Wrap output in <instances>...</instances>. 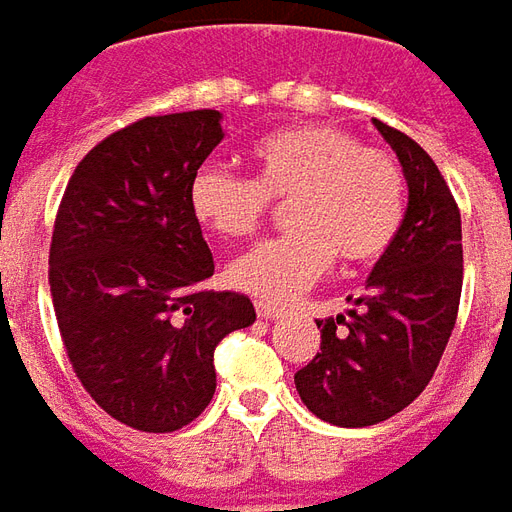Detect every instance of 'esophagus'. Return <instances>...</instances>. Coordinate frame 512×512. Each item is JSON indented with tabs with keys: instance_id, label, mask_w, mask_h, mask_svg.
Returning a JSON list of instances; mask_svg holds the SVG:
<instances>
[{
	"instance_id": "esophagus-1",
	"label": "esophagus",
	"mask_w": 512,
	"mask_h": 512,
	"mask_svg": "<svg viewBox=\"0 0 512 512\" xmlns=\"http://www.w3.org/2000/svg\"><path fill=\"white\" fill-rule=\"evenodd\" d=\"M256 314H259L262 320H278V317L284 314V308L270 306V303H256Z\"/></svg>"
}]
</instances>
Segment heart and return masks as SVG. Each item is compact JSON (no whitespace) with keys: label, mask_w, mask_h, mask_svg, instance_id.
<instances>
[{"label":"heart","mask_w":512,"mask_h":512,"mask_svg":"<svg viewBox=\"0 0 512 512\" xmlns=\"http://www.w3.org/2000/svg\"><path fill=\"white\" fill-rule=\"evenodd\" d=\"M253 179L204 165L190 179L192 217L217 237L256 234L270 201L286 204L284 237L267 239L228 267V284L289 303L317 284L339 256L344 264L380 259L405 217V176L397 159L364 148L328 123L286 126L248 151Z\"/></svg>","instance_id":"1"}]
</instances>
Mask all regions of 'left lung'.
<instances>
[{
    "label": "left lung",
    "mask_w": 512,
    "mask_h": 512,
    "mask_svg": "<svg viewBox=\"0 0 512 512\" xmlns=\"http://www.w3.org/2000/svg\"><path fill=\"white\" fill-rule=\"evenodd\" d=\"M408 181V209L391 248L347 314L317 320L320 353L295 375L322 422L369 427L408 408L444 355L463 286L460 212L436 162L408 134L375 121Z\"/></svg>",
    "instance_id": "left-lung-1"
}]
</instances>
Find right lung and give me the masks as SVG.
<instances>
[{"label": "right lung", "mask_w": 512, "mask_h": 512, "mask_svg": "<svg viewBox=\"0 0 512 512\" xmlns=\"http://www.w3.org/2000/svg\"><path fill=\"white\" fill-rule=\"evenodd\" d=\"M223 115H157L76 165L54 220L49 286L76 378L112 419L173 433L212 402L215 347L256 322L215 273L190 179L223 140Z\"/></svg>", "instance_id": "1"}]
</instances>
